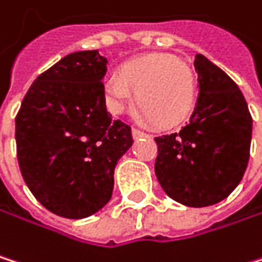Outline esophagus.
<instances>
[{
	"instance_id": "34e87169",
	"label": "esophagus",
	"mask_w": 262,
	"mask_h": 262,
	"mask_svg": "<svg viewBox=\"0 0 262 262\" xmlns=\"http://www.w3.org/2000/svg\"><path fill=\"white\" fill-rule=\"evenodd\" d=\"M132 132H134V137H135V138H143V137H149V135H147L146 132H143V130H140V128H134Z\"/></svg>"
}]
</instances>
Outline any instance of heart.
<instances>
[{"label": "heart", "mask_w": 262, "mask_h": 262, "mask_svg": "<svg viewBox=\"0 0 262 262\" xmlns=\"http://www.w3.org/2000/svg\"><path fill=\"white\" fill-rule=\"evenodd\" d=\"M137 105L157 128L186 122L197 105L199 82L192 68L171 54H149L125 62L104 82L102 98L112 113Z\"/></svg>", "instance_id": "b5f03b06"}]
</instances>
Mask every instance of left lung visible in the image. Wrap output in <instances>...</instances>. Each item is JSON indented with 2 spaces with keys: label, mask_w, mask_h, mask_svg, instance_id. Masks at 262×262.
I'll return each instance as SVG.
<instances>
[{
  "label": "left lung",
  "mask_w": 262,
  "mask_h": 262,
  "mask_svg": "<svg viewBox=\"0 0 262 262\" xmlns=\"http://www.w3.org/2000/svg\"><path fill=\"white\" fill-rule=\"evenodd\" d=\"M194 67L200 95L189 124L155 137V176L163 191L186 207H210L231 194L244 176L252 115L234 80L203 55Z\"/></svg>",
  "instance_id": "1"
}]
</instances>
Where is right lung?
<instances>
[{"mask_svg": "<svg viewBox=\"0 0 262 262\" xmlns=\"http://www.w3.org/2000/svg\"><path fill=\"white\" fill-rule=\"evenodd\" d=\"M105 63L98 51L67 55L34 80L15 118L21 176L62 217H88L104 207L115 166L134 143L130 125L104 104Z\"/></svg>", "mask_w": 262, "mask_h": 262, "instance_id": "obj_1", "label": "right lung"}]
</instances>
